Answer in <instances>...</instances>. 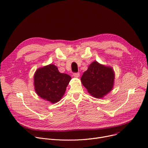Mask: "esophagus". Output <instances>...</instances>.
Here are the masks:
<instances>
[{
	"mask_svg": "<svg viewBox=\"0 0 148 148\" xmlns=\"http://www.w3.org/2000/svg\"><path fill=\"white\" fill-rule=\"evenodd\" d=\"M73 76L75 78H78L79 77V73H73Z\"/></svg>",
	"mask_w": 148,
	"mask_h": 148,
	"instance_id": "34e87169",
	"label": "esophagus"
}]
</instances>
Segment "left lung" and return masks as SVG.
Listing matches in <instances>:
<instances>
[{
	"label": "left lung",
	"mask_w": 148,
	"mask_h": 148,
	"mask_svg": "<svg viewBox=\"0 0 148 148\" xmlns=\"http://www.w3.org/2000/svg\"><path fill=\"white\" fill-rule=\"evenodd\" d=\"M114 73L110 66L92 62L81 78L83 85L95 98H103L113 87Z\"/></svg>",
	"instance_id": "1"
}]
</instances>
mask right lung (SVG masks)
<instances>
[{
	"mask_svg": "<svg viewBox=\"0 0 148 148\" xmlns=\"http://www.w3.org/2000/svg\"><path fill=\"white\" fill-rule=\"evenodd\" d=\"M34 78L35 90L38 96L56 103L64 96L71 77L60 73L56 65L49 64L38 69Z\"/></svg>",
	"mask_w": 148,
	"mask_h": 148,
	"instance_id": "obj_1",
	"label": "right lung"
}]
</instances>
